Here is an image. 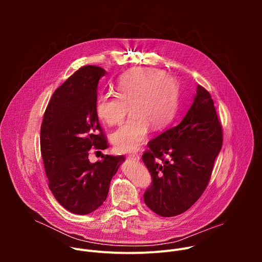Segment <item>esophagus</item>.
<instances>
[{
	"label": "esophagus",
	"mask_w": 262,
	"mask_h": 262,
	"mask_svg": "<svg viewBox=\"0 0 262 262\" xmlns=\"http://www.w3.org/2000/svg\"><path fill=\"white\" fill-rule=\"evenodd\" d=\"M129 157L135 160V161H139L140 160V156L139 155H129Z\"/></svg>",
	"instance_id": "1"
}]
</instances>
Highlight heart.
Wrapping results in <instances>:
<instances>
[{
	"mask_svg": "<svg viewBox=\"0 0 262 262\" xmlns=\"http://www.w3.org/2000/svg\"><path fill=\"white\" fill-rule=\"evenodd\" d=\"M178 99L176 81L164 72L142 68L133 69L119 79L116 95L101 94L95 101L98 119L107 125L120 124L128 111V121L111 137L116 150L134 152L145 142L149 126L164 128L173 118Z\"/></svg>",
	"mask_w": 262,
	"mask_h": 262,
	"instance_id": "b5f03b06",
	"label": "heart"
}]
</instances>
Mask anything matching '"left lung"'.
<instances>
[{
    "label": "left lung",
    "instance_id": "obj_1",
    "mask_svg": "<svg viewBox=\"0 0 262 262\" xmlns=\"http://www.w3.org/2000/svg\"><path fill=\"white\" fill-rule=\"evenodd\" d=\"M222 142L213 100L198 85L181 122L149 141L142 156L152 178L144 194L145 204L161 216L188 210L206 189Z\"/></svg>",
    "mask_w": 262,
    "mask_h": 262
}]
</instances>
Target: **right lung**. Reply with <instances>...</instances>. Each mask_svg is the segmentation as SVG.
Returning <instances> with one entry per match:
<instances>
[{"label":"right lung","mask_w":262,"mask_h":262,"mask_svg":"<svg viewBox=\"0 0 262 262\" xmlns=\"http://www.w3.org/2000/svg\"><path fill=\"white\" fill-rule=\"evenodd\" d=\"M106 71L81 67L53 94L40 129V150L56 200L68 211L88 214L105 201L123 156H103L91 163L89 150L107 148L95 113L98 81Z\"/></svg>","instance_id":"1"}]
</instances>
